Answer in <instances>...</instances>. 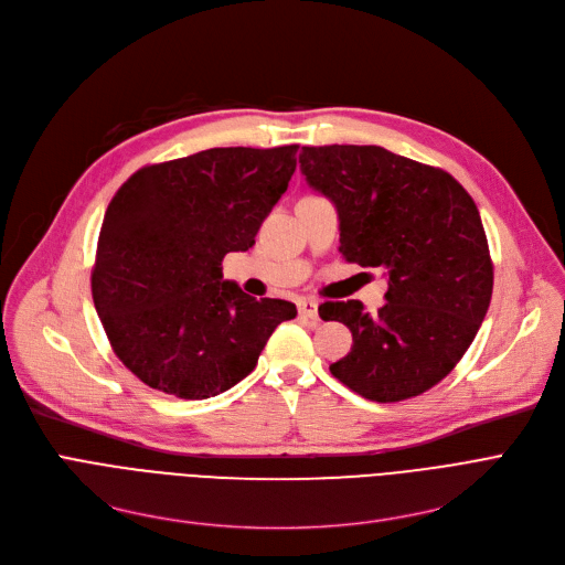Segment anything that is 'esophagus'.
Wrapping results in <instances>:
<instances>
[{"label":"esophagus","mask_w":565,"mask_h":565,"mask_svg":"<svg viewBox=\"0 0 565 565\" xmlns=\"http://www.w3.org/2000/svg\"><path fill=\"white\" fill-rule=\"evenodd\" d=\"M298 311L302 318H309V320H318V302L316 300H298Z\"/></svg>","instance_id":"34e87169"}]
</instances>
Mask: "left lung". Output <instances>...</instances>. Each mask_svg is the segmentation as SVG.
I'll return each mask as SVG.
<instances>
[{"label":"left lung","mask_w":565,"mask_h":565,"mask_svg":"<svg viewBox=\"0 0 565 565\" xmlns=\"http://www.w3.org/2000/svg\"><path fill=\"white\" fill-rule=\"evenodd\" d=\"M300 169L337 205L343 258L390 275L375 313L358 300L318 307L352 332L332 375L375 403L433 390L462 360L492 298L477 203L451 173L380 146H305Z\"/></svg>","instance_id":"8db88e82"}]
</instances>
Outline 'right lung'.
Returning a JSON list of instances; mask_svg holds the SVG:
<instances>
[{"instance_id": "1", "label": "right lung", "mask_w": 565, "mask_h": 565, "mask_svg": "<svg viewBox=\"0 0 565 565\" xmlns=\"http://www.w3.org/2000/svg\"><path fill=\"white\" fill-rule=\"evenodd\" d=\"M298 148H207L137 169L111 196L92 295L114 354L151 390L188 401L231 390L298 316L222 281L224 256L254 245L286 192Z\"/></svg>"}]
</instances>
